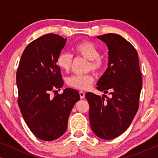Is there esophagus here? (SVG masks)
Returning <instances> with one entry per match:
<instances>
[{"mask_svg": "<svg viewBox=\"0 0 158 158\" xmlns=\"http://www.w3.org/2000/svg\"><path fill=\"white\" fill-rule=\"evenodd\" d=\"M79 94H80V97H81V99L83 98L84 97H85V93L83 92V91H80Z\"/></svg>", "mask_w": 158, "mask_h": 158, "instance_id": "1", "label": "esophagus"}]
</instances>
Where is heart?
I'll use <instances>...</instances> for the list:
<instances>
[{"instance_id": "obj_1", "label": "heart", "mask_w": 158, "mask_h": 158, "mask_svg": "<svg viewBox=\"0 0 158 158\" xmlns=\"http://www.w3.org/2000/svg\"><path fill=\"white\" fill-rule=\"evenodd\" d=\"M74 51L78 56H81L89 60L88 64V70L94 71L96 74H99L105 68L106 62L100 56L98 49L88 40H83L77 43L74 47ZM73 60V56L67 52H62L57 58V65L64 71L70 70ZM94 82V76L91 73L85 75H73L67 81L68 85L75 89L84 90L88 89Z\"/></svg>"}]
</instances>
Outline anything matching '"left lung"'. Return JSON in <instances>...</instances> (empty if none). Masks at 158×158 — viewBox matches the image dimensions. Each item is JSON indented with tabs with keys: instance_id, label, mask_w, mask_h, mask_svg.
<instances>
[{
	"instance_id": "obj_1",
	"label": "left lung",
	"mask_w": 158,
	"mask_h": 158,
	"mask_svg": "<svg viewBox=\"0 0 158 158\" xmlns=\"http://www.w3.org/2000/svg\"><path fill=\"white\" fill-rule=\"evenodd\" d=\"M97 37L107 44L109 51L107 70L97 83L96 89L111 96L101 98L88 92L85 98L94 133L101 139H112L127 130L137 114L142 73L137 52L131 43L116 34Z\"/></svg>"
}]
</instances>
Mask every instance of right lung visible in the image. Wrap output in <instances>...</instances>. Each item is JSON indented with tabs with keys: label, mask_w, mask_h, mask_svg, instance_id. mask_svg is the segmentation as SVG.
I'll return each mask as SVG.
<instances>
[{
	"label": "right lung",
	"mask_w": 158,
	"mask_h": 158,
	"mask_svg": "<svg viewBox=\"0 0 158 158\" xmlns=\"http://www.w3.org/2000/svg\"><path fill=\"white\" fill-rule=\"evenodd\" d=\"M66 41L55 34L34 40L23 51L16 72L21 114L31 132L44 141H52L65 132L71 110L80 100L79 93L73 88L51 96V92L63 85L57 58Z\"/></svg>",
	"instance_id": "add662e5"
}]
</instances>
